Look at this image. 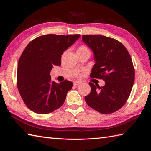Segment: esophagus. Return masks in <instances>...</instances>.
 <instances>
[{"instance_id":"esophagus-1","label":"esophagus","mask_w":151,"mask_h":151,"mask_svg":"<svg viewBox=\"0 0 151 151\" xmlns=\"http://www.w3.org/2000/svg\"><path fill=\"white\" fill-rule=\"evenodd\" d=\"M80 84H81V83H79V82H74V86H78Z\"/></svg>"}]
</instances>
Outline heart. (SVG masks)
<instances>
[{"label": "heart", "mask_w": 151, "mask_h": 151, "mask_svg": "<svg viewBox=\"0 0 151 151\" xmlns=\"http://www.w3.org/2000/svg\"><path fill=\"white\" fill-rule=\"evenodd\" d=\"M77 50H79V51H81V50H88V49L86 47H85L81 46V47H80L79 48V49Z\"/></svg>", "instance_id": "heart-1"}]
</instances>
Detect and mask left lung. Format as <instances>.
<instances>
[{
	"mask_svg": "<svg viewBox=\"0 0 151 151\" xmlns=\"http://www.w3.org/2000/svg\"><path fill=\"white\" fill-rule=\"evenodd\" d=\"M82 39L94 55L96 63L91 77L105 81L101 87L89 83L91 91L85 101L101 113L115 112L127 102L134 83L135 70L130 54L115 39L87 35L82 36Z\"/></svg>",
	"mask_w": 151,
	"mask_h": 151,
	"instance_id": "1",
	"label": "left lung"
}]
</instances>
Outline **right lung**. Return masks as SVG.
Instances as JSON below:
<instances>
[{"label":"right lung","instance_id":"right-lung-1","mask_svg":"<svg viewBox=\"0 0 151 151\" xmlns=\"http://www.w3.org/2000/svg\"><path fill=\"white\" fill-rule=\"evenodd\" d=\"M80 35L40 36L27 45L17 65V86L24 103L31 111L45 115L64 103L72 82L52 81L53 66H60L61 55Z\"/></svg>","mask_w":151,"mask_h":151}]
</instances>
